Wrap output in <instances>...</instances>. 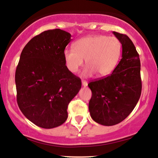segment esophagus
I'll use <instances>...</instances> for the list:
<instances>
[{
	"label": "esophagus",
	"mask_w": 158,
	"mask_h": 158,
	"mask_svg": "<svg viewBox=\"0 0 158 158\" xmlns=\"http://www.w3.org/2000/svg\"><path fill=\"white\" fill-rule=\"evenodd\" d=\"M81 84H82V86H84V87L88 86V82H87L86 81L82 80V81H81Z\"/></svg>",
	"instance_id": "1"
}]
</instances>
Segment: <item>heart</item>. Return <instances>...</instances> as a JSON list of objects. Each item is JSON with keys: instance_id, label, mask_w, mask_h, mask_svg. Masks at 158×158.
Instances as JSON below:
<instances>
[{"instance_id": "obj_1", "label": "heart", "mask_w": 158, "mask_h": 158, "mask_svg": "<svg viewBox=\"0 0 158 158\" xmlns=\"http://www.w3.org/2000/svg\"><path fill=\"white\" fill-rule=\"evenodd\" d=\"M122 53V44L114 36L89 35L77 40L73 49H65L63 52L66 68L75 73L85 60L86 68L83 70L85 77L94 73L105 77L113 73Z\"/></svg>"}]
</instances>
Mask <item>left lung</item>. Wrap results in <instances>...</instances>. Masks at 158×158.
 <instances>
[{
    "instance_id": "1",
    "label": "left lung",
    "mask_w": 158,
    "mask_h": 158,
    "mask_svg": "<svg viewBox=\"0 0 158 158\" xmlns=\"http://www.w3.org/2000/svg\"><path fill=\"white\" fill-rule=\"evenodd\" d=\"M113 34L122 44V59L110 75L88 84L90 117L106 126L118 124L131 114L142 90L140 61L135 45L126 35Z\"/></svg>"
}]
</instances>
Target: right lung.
I'll use <instances>...</instances> for the list:
<instances>
[{
	"instance_id": "add662e5",
	"label": "right lung",
	"mask_w": 158,
	"mask_h": 158,
	"mask_svg": "<svg viewBox=\"0 0 158 158\" xmlns=\"http://www.w3.org/2000/svg\"><path fill=\"white\" fill-rule=\"evenodd\" d=\"M71 35L60 29L35 36L23 49L15 71L17 102L37 126L52 128L68 118L69 102L81 89L79 78L65 65L63 52Z\"/></svg>"
}]
</instances>
